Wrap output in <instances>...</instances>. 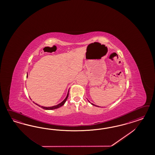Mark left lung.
Returning <instances> with one entry per match:
<instances>
[{
  "label": "left lung",
  "instance_id": "left-lung-1",
  "mask_svg": "<svg viewBox=\"0 0 155 155\" xmlns=\"http://www.w3.org/2000/svg\"><path fill=\"white\" fill-rule=\"evenodd\" d=\"M93 105H94V104H93V103H91ZM94 106H97V107H99V106H96V105H94Z\"/></svg>",
  "mask_w": 155,
  "mask_h": 155
}]
</instances>
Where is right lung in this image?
Here are the masks:
<instances>
[{
	"label": "right lung",
	"instance_id": "1",
	"mask_svg": "<svg viewBox=\"0 0 155 155\" xmlns=\"http://www.w3.org/2000/svg\"><path fill=\"white\" fill-rule=\"evenodd\" d=\"M68 95H69V91H68V93L67 94V96H66V98L65 99H64V101H63L61 103H60V104H57L56 106H52V107H43V106H41V108H44V109H45V110H54V109H56V108H59V107H61L62 106H63V105L64 104V103H65V102L66 101V100H67V98H68ZM38 106H39V105H38ZM39 106L40 107V106Z\"/></svg>",
	"mask_w": 155,
	"mask_h": 155
}]
</instances>
